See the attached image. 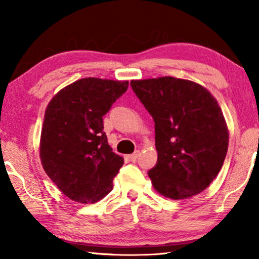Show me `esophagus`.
I'll use <instances>...</instances> for the list:
<instances>
[{
  "label": "esophagus",
  "instance_id": "34e87169",
  "mask_svg": "<svg viewBox=\"0 0 259 259\" xmlns=\"http://www.w3.org/2000/svg\"><path fill=\"white\" fill-rule=\"evenodd\" d=\"M138 157H139V151L134 152L133 154H130V155H128V159H130L131 161H133V162H134V161H136L137 159H138Z\"/></svg>",
  "mask_w": 259,
  "mask_h": 259
}]
</instances>
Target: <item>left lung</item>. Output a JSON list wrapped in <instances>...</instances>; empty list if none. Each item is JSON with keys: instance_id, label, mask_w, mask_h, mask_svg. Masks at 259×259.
Masks as SVG:
<instances>
[{"instance_id": "1", "label": "left lung", "mask_w": 259, "mask_h": 259, "mask_svg": "<svg viewBox=\"0 0 259 259\" xmlns=\"http://www.w3.org/2000/svg\"><path fill=\"white\" fill-rule=\"evenodd\" d=\"M131 86L154 120L158 161L148 177L155 191L176 200L203 192L229 147L217 100L201 84L172 76L132 80Z\"/></svg>"}]
</instances>
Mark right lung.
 Masks as SVG:
<instances>
[{"instance_id": "add662e5", "label": "right lung", "mask_w": 259, "mask_h": 259, "mask_svg": "<svg viewBox=\"0 0 259 259\" xmlns=\"http://www.w3.org/2000/svg\"><path fill=\"white\" fill-rule=\"evenodd\" d=\"M127 87L128 81L84 77L49 101L41 131V164L69 199L93 204L112 191L123 158L108 145L102 116Z\"/></svg>"}]
</instances>
